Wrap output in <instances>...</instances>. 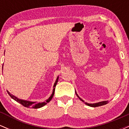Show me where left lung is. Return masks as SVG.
Returning a JSON list of instances; mask_svg holds the SVG:
<instances>
[{
	"mask_svg": "<svg viewBox=\"0 0 129 129\" xmlns=\"http://www.w3.org/2000/svg\"><path fill=\"white\" fill-rule=\"evenodd\" d=\"M76 94L77 95V96H78V98H79L80 100H81V101H82L84 102V101L82 100V99L80 98L79 96H78V94H77V93H76ZM108 103H109V101H102V102H100V103H94V104H88V103H85V104H86V105H87V106H90V107H99V106H103V105L106 104H107Z\"/></svg>",
	"mask_w": 129,
	"mask_h": 129,
	"instance_id": "left-lung-1",
	"label": "left lung"
}]
</instances>
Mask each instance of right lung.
Instances as JSON below:
<instances>
[{
	"instance_id": "1",
	"label": "right lung",
	"mask_w": 129,
	"mask_h": 129,
	"mask_svg": "<svg viewBox=\"0 0 129 129\" xmlns=\"http://www.w3.org/2000/svg\"><path fill=\"white\" fill-rule=\"evenodd\" d=\"M58 79H59V77H57V79H56V81L55 82V83L54 84V86H53V91L52 94H51V96H50L49 98L47 100H46L45 102L44 103H36V102H31V101H25V100H19V99L17 98L14 96V95H13L12 94H11L9 91L7 90V92H8L9 95L11 96V98H13V100H15L16 101H17V103H20V104H22V106H23L24 107H28V108H33V109H39V108H41L43 107V106H45V104H47V103H49V102L51 101V99L54 95V91H55V87L56 84L57 83V81H58Z\"/></svg>"
}]
</instances>
